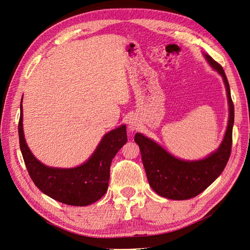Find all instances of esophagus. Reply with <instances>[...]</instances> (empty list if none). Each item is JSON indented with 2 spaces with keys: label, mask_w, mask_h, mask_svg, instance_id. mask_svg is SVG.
I'll return each mask as SVG.
<instances>
[{
  "label": "esophagus",
  "mask_w": 250,
  "mask_h": 250,
  "mask_svg": "<svg viewBox=\"0 0 250 250\" xmlns=\"http://www.w3.org/2000/svg\"><path fill=\"white\" fill-rule=\"evenodd\" d=\"M139 127H140V122L138 121V119L130 118L129 121H128V128H129L130 130L132 131L138 130Z\"/></svg>",
  "instance_id": "1"
}]
</instances>
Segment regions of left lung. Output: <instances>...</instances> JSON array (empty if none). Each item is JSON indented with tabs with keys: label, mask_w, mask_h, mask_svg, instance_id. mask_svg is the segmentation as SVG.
Wrapping results in <instances>:
<instances>
[{
	"label": "left lung",
	"mask_w": 250,
	"mask_h": 250,
	"mask_svg": "<svg viewBox=\"0 0 250 250\" xmlns=\"http://www.w3.org/2000/svg\"><path fill=\"white\" fill-rule=\"evenodd\" d=\"M214 70L221 75L228 94L229 119L224 139L219 148L199 161H183L142 133H135L144 168L150 187L160 196L173 200H186L199 195L219 177L229 162L232 144L234 119L230 89L223 67L209 55H204Z\"/></svg>",
	"instance_id": "8db88e82"
}]
</instances>
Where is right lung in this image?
I'll return each mask as SVG.
<instances>
[{
	"mask_svg": "<svg viewBox=\"0 0 250 250\" xmlns=\"http://www.w3.org/2000/svg\"><path fill=\"white\" fill-rule=\"evenodd\" d=\"M22 100V99H21ZM19 138L22 158L34 185L49 197L75 207H84L99 200L106 193L110 164L127 142L126 125L104 135L87 162L76 168L47 167L37 161L28 148L22 130V105L19 121Z\"/></svg>",
	"mask_w": 250,
	"mask_h": 250,
	"instance_id": "1",
	"label": "right lung"
}]
</instances>
